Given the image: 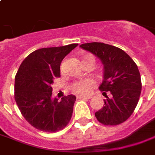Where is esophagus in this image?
<instances>
[{"mask_svg": "<svg viewBox=\"0 0 155 155\" xmlns=\"http://www.w3.org/2000/svg\"><path fill=\"white\" fill-rule=\"evenodd\" d=\"M92 96H77L78 99H91Z\"/></svg>", "mask_w": 155, "mask_h": 155, "instance_id": "esophagus-1", "label": "esophagus"}]
</instances>
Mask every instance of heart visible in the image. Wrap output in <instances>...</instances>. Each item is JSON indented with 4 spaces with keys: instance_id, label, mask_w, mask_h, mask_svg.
<instances>
[{
    "instance_id": "obj_1",
    "label": "heart",
    "mask_w": 155,
    "mask_h": 155,
    "mask_svg": "<svg viewBox=\"0 0 155 155\" xmlns=\"http://www.w3.org/2000/svg\"><path fill=\"white\" fill-rule=\"evenodd\" d=\"M83 64L87 63H92L95 64V58L92 54H86L82 58ZM94 85V81L92 79H84V80H76L71 84V90L77 94L86 95L89 93L92 87Z\"/></svg>"
}]
</instances>
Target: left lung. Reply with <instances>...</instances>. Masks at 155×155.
<instances>
[{"instance_id":"left-lung-1","label":"left lung","mask_w":155,"mask_h":155,"mask_svg":"<svg viewBox=\"0 0 155 155\" xmlns=\"http://www.w3.org/2000/svg\"><path fill=\"white\" fill-rule=\"evenodd\" d=\"M80 47L98 57L104 65V80L99 89L106 99L103 108L95 113L96 117L104 125L123 123L132 115L141 95L142 81L137 64L114 46L88 42Z\"/></svg>"}]
</instances>
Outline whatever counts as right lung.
Instances as JSON below:
<instances>
[{
  "mask_svg": "<svg viewBox=\"0 0 155 155\" xmlns=\"http://www.w3.org/2000/svg\"><path fill=\"white\" fill-rule=\"evenodd\" d=\"M77 43L38 49L23 60L15 76L14 98L21 113L37 130L57 132L66 127L76 97L68 95L52 98L54 80L60 77L63 59Z\"/></svg>",
  "mask_w": 155,
  "mask_h": 155,
  "instance_id": "right-lung-1",
  "label": "right lung"
}]
</instances>
